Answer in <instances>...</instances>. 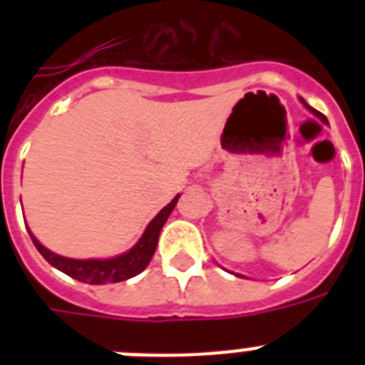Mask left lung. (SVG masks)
I'll return each instance as SVG.
<instances>
[{
	"label": "left lung",
	"mask_w": 365,
	"mask_h": 365,
	"mask_svg": "<svg viewBox=\"0 0 365 365\" xmlns=\"http://www.w3.org/2000/svg\"><path fill=\"white\" fill-rule=\"evenodd\" d=\"M309 110H311V111H312V113H314V115H317V117H318V119H322V121H324V123H328V119H326V117H324V115H322V113H320V111H317V110H312V108H309Z\"/></svg>",
	"instance_id": "8db88e82"
}]
</instances>
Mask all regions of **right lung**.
<instances>
[{
    "label": "right lung",
    "instance_id": "1",
    "mask_svg": "<svg viewBox=\"0 0 365 365\" xmlns=\"http://www.w3.org/2000/svg\"><path fill=\"white\" fill-rule=\"evenodd\" d=\"M180 195L176 199H172L170 205H166L163 210L153 217V222L149 223L145 233L142 235V239L138 240V244L132 250H128L126 254L117 255L113 259H70V257H62L53 252H48L45 246L37 242V239L30 233L31 240L36 244V248L39 250V254L56 267L58 271L66 272L68 277L76 278L79 282L87 284H110V282H121L126 278H132L140 274V272L149 265V261L153 257L157 242H159V233L163 225L166 223L170 212L174 210Z\"/></svg>",
    "mask_w": 365,
    "mask_h": 365
}]
</instances>
